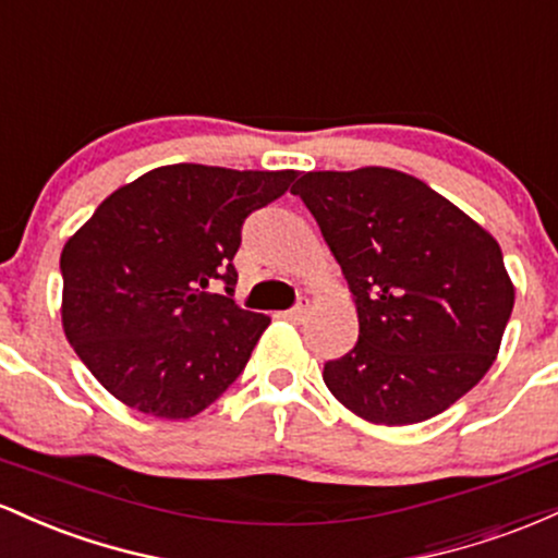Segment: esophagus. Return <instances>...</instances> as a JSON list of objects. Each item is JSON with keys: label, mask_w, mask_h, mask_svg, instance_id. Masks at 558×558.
I'll use <instances>...</instances> for the list:
<instances>
[{"label": "esophagus", "mask_w": 558, "mask_h": 558, "mask_svg": "<svg viewBox=\"0 0 558 558\" xmlns=\"http://www.w3.org/2000/svg\"><path fill=\"white\" fill-rule=\"evenodd\" d=\"M306 312H310V304H306V301H296V304L286 312V317L293 319V323H301V319L306 317Z\"/></svg>", "instance_id": "esophagus-1"}]
</instances>
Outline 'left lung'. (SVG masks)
I'll use <instances>...</instances> for the list:
<instances>
[{
  "mask_svg": "<svg viewBox=\"0 0 558 558\" xmlns=\"http://www.w3.org/2000/svg\"><path fill=\"white\" fill-rule=\"evenodd\" d=\"M291 194L315 215L360 315L354 349L325 362L330 393L377 425H414L475 388L514 306L493 235L399 170L304 172Z\"/></svg>",
  "mask_w": 558,
  "mask_h": 558,
  "instance_id": "left-lung-1",
  "label": "left lung"
}]
</instances>
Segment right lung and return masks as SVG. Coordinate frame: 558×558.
I'll return each instance as SVG.
<instances>
[{"label":"right lung","mask_w":558,"mask_h":558,"mask_svg":"<svg viewBox=\"0 0 558 558\" xmlns=\"http://www.w3.org/2000/svg\"><path fill=\"white\" fill-rule=\"evenodd\" d=\"M296 175L168 165L107 196L65 243V336L114 399L189 420L239 380L270 325L233 301L241 228Z\"/></svg>","instance_id":"1"}]
</instances>
